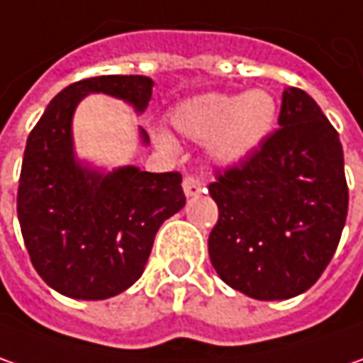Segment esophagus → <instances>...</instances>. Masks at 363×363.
Wrapping results in <instances>:
<instances>
[{
    "instance_id": "obj_1",
    "label": "esophagus",
    "mask_w": 363,
    "mask_h": 363,
    "mask_svg": "<svg viewBox=\"0 0 363 363\" xmlns=\"http://www.w3.org/2000/svg\"><path fill=\"white\" fill-rule=\"evenodd\" d=\"M182 191L186 196H196V194H201L205 191V182L201 181V179H196V177H184V181H182Z\"/></svg>"
}]
</instances>
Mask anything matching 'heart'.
<instances>
[{
	"label": "heart",
	"instance_id": "b5f03b06",
	"mask_svg": "<svg viewBox=\"0 0 363 363\" xmlns=\"http://www.w3.org/2000/svg\"><path fill=\"white\" fill-rule=\"evenodd\" d=\"M277 102L265 90L247 94H203L184 100L170 112V124L181 136L208 143V157L220 167H235L251 157L273 130ZM162 150H174L167 134H158Z\"/></svg>",
	"mask_w": 363,
	"mask_h": 363
}]
</instances>
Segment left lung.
<instances>
[{"label":"left lung","instance_id":"8db88e82","mask_svg":"<svg viewBox=\"0 0 363 363\" xmlns=\"http://www.w3.org/2000/svg\"><path fill=\"white\" fill-rule=\"evenodd\" d=\"M279 126L208 184L219 206L211 263L229 287L261 301L289 299L318 281L347 217L344 148L318 102L285 88Z\"/></svg>","mask_w":363,"mask_h":363}]
</instances>
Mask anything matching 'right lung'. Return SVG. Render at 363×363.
<instances>
[{
  "label": "right lung",
  "instance_id": "right-lung-1",
  "mask_svg": "<svg viewBox=\"0 0 363 363\" xmlns=\"http://www.w3.org/2000/svg\"><path fill=\"white\" fill-rule=\"evenodd\" d=\"M155 82L98 76L69 84L28 136L18 219L38 275L72 299H108L138 281L157 231L186 199L179 172L120 167L106 172L76 157L72 120L88 94H106L143 114ZM140 143L148 134L140 128Z\"/></svg>",
  "mask_w": 363,
  "mask_h": 363
}]
</instances>
